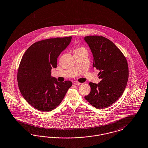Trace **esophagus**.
I'll use <instances>...</instances> for the list:
<instances>
[{
	"label": "esophagus",
	"instance_id": "1",
	"mask_svg": "<svg viewBox=\"0 0 148 148\" xmlns=\"http://www.w3.org/2000/svg\"><path fill=\"white\" fill-rule=\"evenodd\" d=\"M73 84H74V85H79L81 84V83H79V82H75Z\"/></svg>",
	"mask_w": 148,
	"mask_h": 148
}]
</instances>
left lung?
I'll return each instance as SVG.
<instances>
[{"instance_id": "obj_1", "label": "left lung", "mask_w": 148, "mask_h": 148, "mask_svg": "<svg viewBox=\"0 0 148 148\" xmlns=\"http://www.w3.org/2000/svg\"><path fill=\"white\" fill-rule=\"evenodd\" d=\"M84 40L94 57L93 66L100 71L98 84L89 83L91 91L85 96L93 106L106 108L122 95L128 79V65L125 56L112 42L103 36H88Z\"/></svg>"}]
</instances>
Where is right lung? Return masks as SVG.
I'll return each mask as SVG.
<instances>
[{"label": "right lung", "instance_id": "1", "mask_svg": "<svg viewBox=\"0 0 148 148\" xmlns=\"http://www.w3.org/2000/svg\"><path fill=\"white\" fill-rule=\"evenodd\" d=\"M72 37L48 38L32 44L24 53L17 74L20 91L30 105L49 112L59 105L72 86L71 81L59 83L51 77L57 58L69 45Z\"/></svg>", "mask_w": 148, "mask_h": 148}]
</instances>
